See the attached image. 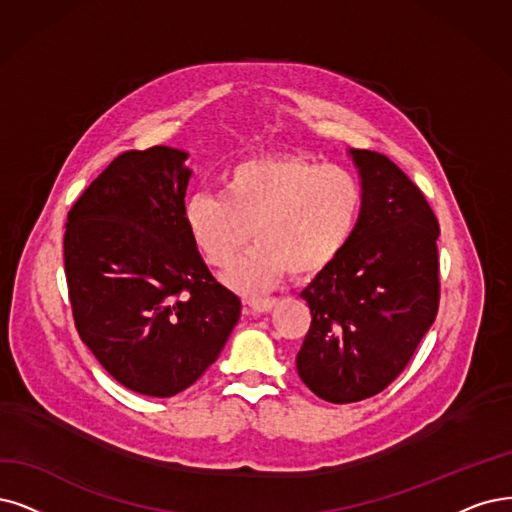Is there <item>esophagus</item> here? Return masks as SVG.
Segmentation results:
<instances>
[{"label": "esophagus", "instance_id": "1", "mask_svg": "<svg viewBox=\"0 0 512 512\" xmlns=\"http://www.w3.org/2000/svg\"><path fill=\"white\" fill-rule=\"evenodd\" d=\"M246 306H249L255 312H259V314H263V312H268V310H272L276 306V299H272V297H266V299L249 297V299H246Z\"/></svg>", "mask_w": 512, "mask_h": 512}]
</instances>
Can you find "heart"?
Here are the masks:
<instances>
[{"mask_svg":"<svg viewBox=\"0 0 512 512\" xmlns=\"http://www.w3.org/2000/svg\"><path fill=\"white\" fill-rule=\"evenodd\" d=\"M363 204V183L344 166L259 156L227 168L221 194L189 198L185 225L213 268L232 266L253 234L257 244L227 280L242 291H263L287 272L327 270L352 242Z\"/></svg>","mask_w":512,"mask_h":512,"instance_id":"obj_1","label":"heart"}]
</instances>
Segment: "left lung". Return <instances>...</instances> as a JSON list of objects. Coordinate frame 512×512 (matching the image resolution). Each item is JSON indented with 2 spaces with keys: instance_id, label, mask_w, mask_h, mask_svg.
Returning <instances> with one entry per match:
<instances>
[{
  "instance_id": "left-lung-1",
  "label": "left lung",
  "mask_w": 512,
  "mask_h": 512,
  "mask_svg": "<svg viewBox=\"0 0 512 512\" xmlns=\"http://www.w3.org/2000/svg\"><path fill=\"white\" fill-rule=\"evenodd\" d=\"M365 204L348 249L301 293L312 312L297 373L329 403L380 394L409 365L439 312V221L403 170L352 149Z\"/></svg>"
}]
</instances>
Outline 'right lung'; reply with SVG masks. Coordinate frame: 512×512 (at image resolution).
Returning <instances> with one entry per match:
<instances>
[{
	"label": "right lung",
	"instance_id": "right-lung-1",
	"mask_svg": "<svg viewBox=\"0 0 512 512\" xmlns=\"http://www.w3.org/2000/svg\"><path fill=\"white\" fill-rule=\"evenodd\" d=\"M185 158L124 151L73 202L63 242L82 342L122 386L162 399L217 361L242 308L189 238Z\"/></svg>",
	"mask_w": 512,
	"mask_h": 512
}]
</instances>
